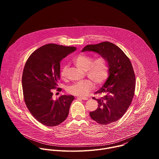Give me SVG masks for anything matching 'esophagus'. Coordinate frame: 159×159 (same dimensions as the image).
<instances>
[{
	"label": "esophagus",
	"instance_id": "34e87169",
	"mask_svg": "<svg viewBox=\"0 0 159 159\" xmlns=\"http://www.w3.org/2000/svg\"><path fill=\"white\" fill-rule=\"evenodd\" d=\"M77 98H79V99H81L82 100H88V98H86V97H82V96H79Z\"/></svg>",
	"mask_w": 159,
	"mask_h": 159
}]
</instances>
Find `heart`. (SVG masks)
<instances>
[{
	"label": "heart",
	"mask_w": 159,
	"mask_h": 159,
	"mask_svg": "<svg viewBox=\"0 0 159 159\" xmlns=\"http://www.w3.org/2000/svg\"><path fill=\"white\" fill-rule=\"evenodd\" d=\"M73 62L79 69L85 71L87 76L91 79L96 85L101 84L107 78L108 74V65L106 59L103 57H99L94 60L92 57L85 53L77 55ZM67 66H64L61 71V77L65 78L66 75ZM94 84L89 79L79 81L69 86L67 89L69 93L84 96L93 89Z\"/></svg>",
	"instance_id": "b5f03b06"
}]
</instances>
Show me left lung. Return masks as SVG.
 Here are the masks:
<instances>
[{
	"label": "left lung",
	"instance_id": "8db88e82",
	"mask_svg": "<svg viewBox=\"0 0 159 159\" xmlns=\"http://www.w3.org/2000/svg\"><path fill=\"white\" fill-rule=\"evenodd\" d=\"M94 52L104 57L108 65L109 76L96 94H104L99 99L98 107L90 112V118L105 125L119 120L131 103L135 89V75L131 63L125 53L116 44L104 41L88 44L82 50Z\"/></svg>",
	"mask_w": 159,
	"mask_h": 159
}]
</instances>
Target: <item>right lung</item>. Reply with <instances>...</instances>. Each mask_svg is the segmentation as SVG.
I'll list each match as a JSON object with an SVG mask.
<instances>
[{
    "label": "right lung",
    "mask_w": 159,
    "mask_h": 159,
    "mask_svg": "<svg viewBox=\"0 0 159 159\" xmlns=\"http://www.w3.org/2000/svg\"><path fill=\"white\" fill-rule=\"evenodd\" d=\"M75 50L73 47L47 44L35 50L26 62L22 77L25 102L33 116L45 126H57L69 115L74 97L63 95L53 100L52 89L57 88L60 61Z\"/></svg>",
    "instance_id": "right-lung-1"
}]
</instances>
